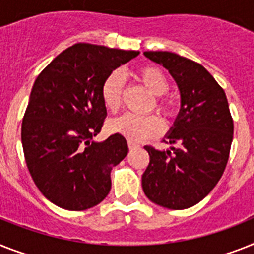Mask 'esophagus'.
<instances>
[{"label": "esophagus", "instance_id": "34e87169", "mask_svg": "<svg viewBox=\"0 0 254 254\" xmlns=\"http://www.w3.org/2000/svg\"><path fill=\"white\" fill-rule=\"evenodd\" d=\"M127 144H128L129 150L136 149V148H139V144H137V142H135V141H132V140H127Z\"/></svg>", "mask_w": 254, "mask_h": 254}]
</instances>
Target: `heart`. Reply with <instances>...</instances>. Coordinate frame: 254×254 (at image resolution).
<instances>
[{"mask_svg":"<svg viewBox=\"0 0 254 254\" xmlns=\"http://www.w3.org/2000/svg\"><path fill=\"white\" fill-rule=\"evenodd\" d=\"M137 77L157 98L154 100V108L165 118L173 117L174 104L165 96L169 91V79L162 70L154 66H144L137 71ZM123 88H125V75L121 70L112 71L105 77L101 84L102 104L109 112H118L122 104ZM163 126L161 119L156 115H135L123 114L118 118L110 121L108 129L113 133H118L132 141L154 137L161 133Z\"/></svg>","mask_w":254,"mask_h":254,"instance_id":"heart-1","label":"heart"}]
</instances>
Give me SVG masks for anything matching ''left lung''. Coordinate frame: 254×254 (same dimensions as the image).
I'll return each instance as SVG.
<instances>
[{"mask_svg":"<svg viewBox=\"0 0 254 254\" xmlns=\"http://www.w3.org/2000/svg\"><path fill=\"white\" fill-rule=\"evenodd\" d=\"M169 70L180 91V112L166 136L171 150L144 146L149 165L142 174L144 193L160 206L182 210L206 197L227 165L232 121L227 97L204 66L171 52H144Z\"/></svg>","mask_w":254,"mask_h":254,"instance_id":"8db88e82","label":"left lung"}]
</instances>
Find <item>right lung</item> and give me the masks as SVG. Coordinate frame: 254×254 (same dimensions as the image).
<instances>
[{
  "mask_svg": "<svg viewBox=\"0 0 254 254\" xmlns=\"http://www.w3.org/2000/svg\"><path fill=\"white\" fill-rule=\"evenodd\" d=\"M137 54L79 43L37 76L23 117V152L35 184L57 206L85 210L108 196L110 171L128 146L118 133L102 142L93 140L106 118L101 84Z\"/></svg>",
  "mask_w": 254,
  "mask_h": 254,
  "instance_id": "1",
  "label": "right lung"
}]
</instances>
